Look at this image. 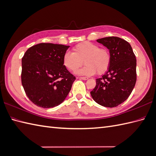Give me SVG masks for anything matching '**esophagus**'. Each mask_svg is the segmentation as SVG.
<instances>
[{
    "instance_id": "1",
    "label": "esophagus",
    "mask_w": 156,
    "mask_h": 156,
    "mask_svg": "<svg viewBox=\"0 0 156 156\" xmlns=\"http://www.w3.org/2000/svg\"><path fill=\"white\" fill-rule=\"evenodd\" d=\"M79 78L81 79V80H86L88 79V77H80Z\"/></svg>"
}]
</instances>
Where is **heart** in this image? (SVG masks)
I'll return each instance as SVG.
<instances>
[{
	"label": "heart",
	"mask_w": 156,
	"mask_h": 156,
	"mask_svg": "<svg viewBox=\"0 0 156 156\" xmlns=\"http://www.w3.org/2000/svg\"><path fill=\"white\" fill-rule=\"evenodd\" d=\"M83 60L86 65L76 72L78 74L92 76L97 72L102 75L109 69L111 54L108 49L86 41L75 46L73 52H66L63 56L64 66L72 72L82 66Z\"/></svg>",
	"instance_id": "heart-1"
}]
</instances>
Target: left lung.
I'll use <instances>...</instances> for the list:
<instances>
[{"instance_id": "obj_1", "label": "left lung", "mask_w": 156, "mask_h": 156, "mask_svg": "<svg viewBox=\"0 0 156 156\" xmlns=\"http://www.w3.org/2000/svg\"><path fill=\"white\" fill-rule=\"evenodd\" d=\"M109 50L111 64L90 92L92 98L101 106L116 107L128 99L136 82V58L131 45L115 37L98 39Z\"/></svg>"}]
</instances>
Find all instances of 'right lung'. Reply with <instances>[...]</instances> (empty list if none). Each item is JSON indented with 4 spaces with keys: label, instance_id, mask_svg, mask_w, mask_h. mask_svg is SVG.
<instances>
[{
    "label": "right lung",
    "instance_id": "add662e5",
    "mask_svg": "<svg viewBox=\"0 0 156 156\" xmlns=\"http://www.w3.org/2000/svg\"><path fill=\"white\" fill-rule=\"evenodd\" d=\"M69 46L40 43L22 58V84L32 102L43 108L58 106L70 92L76 77L63 64Z\"/></svg>",
    "mask_w": 156,
    "mask_h": 156
}]
</instances>
